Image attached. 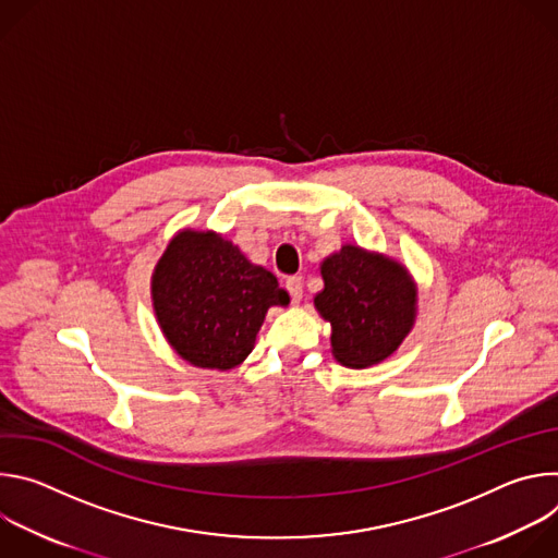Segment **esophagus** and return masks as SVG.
<instances>
[{
    "instance_id": "esophagus-1",
    "label": "esophagus",
    "mask_w": 558,
    "mask_h": 558,
    "mask_svg": "<svg viewBox=\"0 0 558 558\" xmlns=\"http://www.w3.org/2000/svg\"><path fill=\"white\" fill-rule=\"evenodd\" d=\"M284 287H287V291H289L293 304H298L300 298H302V278H300V276H289L287 282H284Z\"/></svg>"
}]
</instances>
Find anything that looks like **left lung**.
Wrapping results in <instances>:
<instances>
[{
    "label": "left lung",
    "instance_id": "obj_1",
    "mask_svg": "<svg viewBox=\"0 0 558 558\" xmlns=\"http://www.w3.org/2000/svg\"><path fill=\"white\" fill-rule=\"evenodd\" d=\"M325 289L313 304L331 325L333 357L366 368L392 355L417 317V287L388 256L344 245L320 265Z\"/></svg>",
    "mask_w": 558,
    "mask_h": 558
}]
</instances>
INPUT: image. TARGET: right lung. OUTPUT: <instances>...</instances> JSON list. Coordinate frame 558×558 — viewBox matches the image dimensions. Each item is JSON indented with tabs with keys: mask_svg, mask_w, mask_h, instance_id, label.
<instances>
[{
	"mask_svg": "<svg viewBox=\"0 0 558 558\" xmlns=\"http://www.w3.org/2000/svg\"><path fill=\"white\" fill-rule=\"evenodd\" d=\"M151 304L185 362L229 371L245 362L269 306L289 304V293L220 233L183 229L154 267Z\"/></svg>",
	"mask_w": 558,
	"mask_h": 558,
	"instance_id": "right-lung-1",
	"label": "right lung"
}]
</instances>
